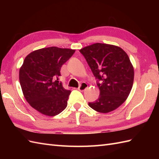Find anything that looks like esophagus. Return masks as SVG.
Here are the masks:
<instances>
[{
	"label": "esophagus",
	"instance_id": "34e87169",
	"mask_svg": "<svg viewBox=\"0 0 159 159\" xmlns=\"http://www.w3.org/2000/svg\"><path fill=\"white\" fill-rule=\"evenodd\" d=\"M87 87H88V85H87V83H82L80 85V86L79 87V88H78V89H79L80 92H84V91H85L87 88Z\"/></svg>",
	"mask_w": 159,
	"mask_h": 159
}]
</instances>
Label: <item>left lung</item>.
<instances>
[{
  "instance_id": "left-lung-1",
  "label": "left lung",
  "mask_w": 159,
  "mask_h": 159,
  "mask_svg": "<svg viewBox=\"0 0 159 159\" xmlns=\"http://www.w3.org/2000/svg\"><path fill=\"white\" fill-rule=\"evenodd\" d=\"M97 79L100 96L89 106L107 113L121 105L133 85L134 69L126 52L116 46L96 43L80 49Z\"/></svg>"
}]
</instances>
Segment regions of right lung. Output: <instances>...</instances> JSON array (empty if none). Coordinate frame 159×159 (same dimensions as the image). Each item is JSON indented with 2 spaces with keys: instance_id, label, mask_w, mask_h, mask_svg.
<instances>
[{
  "instance_id": "add662e5",
  "label": "right lung",
  "mask_w": 159,
  "mask_h": 159,
  "mask_svg": "<svg viewBox=\"0 0 159 159\" xmlns=\"http://www.w3.org/2000/svg\"><path fill=\"white\" fill-rule=\"evenodd\" d=\"M75 50L48 47L26 57L20 69L19 80L24 96L33 108L48 116L66 109L71 93L59 81L61 66Z\"/></svg>"
}]
</instances>
